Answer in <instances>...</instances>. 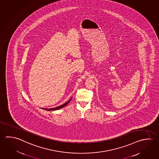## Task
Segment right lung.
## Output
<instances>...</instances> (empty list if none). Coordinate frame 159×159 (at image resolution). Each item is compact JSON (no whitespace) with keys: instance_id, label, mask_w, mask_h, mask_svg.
I'll return each instance as SVG.
<instances>
[{"instance_id":"1","label":"right lung","mask_w":159,"mask_h":159,"mask_svg":"<svg viewBox=\"0 0 159 159\" xmlns=\"http://www.w3.org/2000/svg\"><path fill=\"white\" fill-rule=\"evenodd\" d=\"M72 98V97L71 98H70V100L67 101L66 102L64 103V104H63V105H61L59 106V107H53V108H50V109H47V108H41V109H43V110H47V111H51V110H58V109H61V108H62V107H65V106H66V105L68 104L69 102H70V101L71 100Z\"/></svg>"}]
</instances>
